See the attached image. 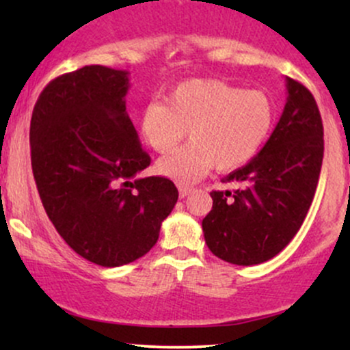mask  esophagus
Here are the masks:
<instances>
[{"mask_svg":"<svg viewBox=\"0 0 350 350\" xmlns=\"http://www.w3.org/2000/svg\"><path fill=\"white\" fill-rule=\"evenodd\" d=\"M191 192H192V187H189V186H179V198H180V199L187 198V196L191 194Z\"/></svg>","mask_w":350,"mask_h":350,"instance_id":"obj_1","label":"esophagus"}]
</instances>
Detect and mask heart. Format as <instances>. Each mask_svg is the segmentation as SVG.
I'll use <instances>...</instances> for the list:
<instances>
[{
  "instance_id": "b5f03b06",
  "label": "heart",
  "mask_w": 350,
  "mask_h": 350,
  "mask_svg": "<svg viewBox=\"0 0 350 350\" xmlns=\"http://www.w3.org/2000/svg\"><path fill=\"white\" fill-rule=\"evenodd\" d=\"M273 105L260 90H242L219 79H191L164 102L143 108L139 128L156 152H170L189 130L191 144L158 161V172L191 184L215 166L228 172L256 156L270 136Z\"/></svg>"
}]
</instances>
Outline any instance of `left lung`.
<instances>
[{
	"mask_svg": "<svg viewBox=\"0 0 350 350\" xmlns=\"http://www.w3.org/2000/svg\"><path fill=\"white\" fill-rule=\"evenodd\" d=\"M286 105L262 151L212 191L202 220L208 250L228 263L250 267L273 258L303 226L319 180L324 131L319 108L303 83L286 77Z\"/></svg>",
	"mask_w": 350,
	"mask_h": 350,
	"instance_id": "8db88e82",
	"label": "left lung"
}]
</instances>
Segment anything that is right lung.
Here are the masks:
<instances>
[{
  "mask_svg": "<svg viewBox=\"0 0 350 350\" xmlns=\"http://www.w3.org/2000/svg\"><path fill=\"white\" fill-rule=\"evenodd\" d=\"M126 70L85 66L51 80L31 118V164L46 214L66 243L100 267L131 263L158 242L178 202L150 166L126 113Z\"/></svg>",
  "mask_w": 350,
  "mask_h": 350,
  "instance_id": "right-lung-1",
  "label": "right lung"
}]
</instances>
